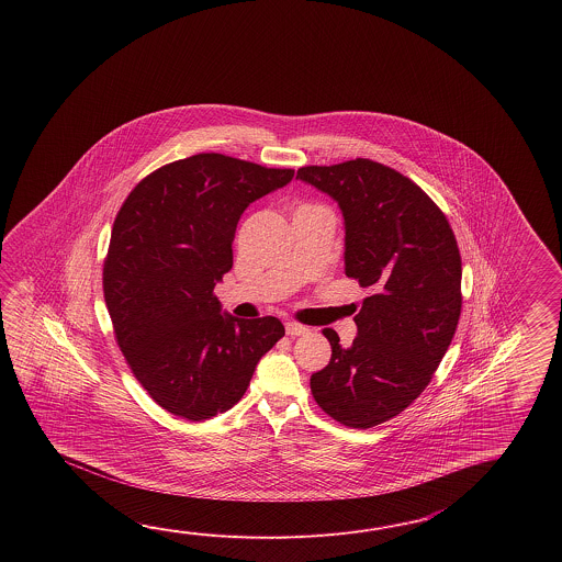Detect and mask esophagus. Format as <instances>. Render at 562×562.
I'll return each instance as SVG.
<instances>
[{
  "label": "esophagus",
  "instance_id": "obj_1",
  "mask_svg": "<svg viewBox=\"0 0 562 562\" xmlns=\"http://www.w3.org/2000/svg\"><path fill=\"white\" fill-rule=\"evenodd\" d=\"M286 335L291 337H297V335H305L310 329L305 325H299V323L289 322L285 325Z\"/></svg>",
  "mask_w": 562,
  "mask_h": 562
}]
</instances>
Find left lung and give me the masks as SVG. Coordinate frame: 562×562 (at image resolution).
<instances>
[{
  "instance_id": "left-lung-1",
  "label": "left lung",
  "mask_w": 562,
  "mask_h": 562,
  "mask_svg": "<svg viewBox=\"0 0 562 562\" xmlns=\"http://www.w3.org/2000/svg\"><path fill=\"white\" fill-rule=\"evenodd\" d=\"M297 179L339 204L346 276L371 291L351 346L323 329L331 359L311 375V394L339 424L373 428L426 390L452 344L462 310L454 233L416 182L368 158L299 168Z\"/></svg>"
}]
</instances>
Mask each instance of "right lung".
Wrapping results in <instances>:
<instances>
[{
	"label": "right lung",
	"mask_w": 562,
	"mask_h": 562,
	"mask_svg": "<svg viewBox=\"0 0 562 562\" xmlns=\"http://www.w3.org/2000/svg\"><path fill=\"white\" fill-rule=\"evenodd\" d=\"M293 175L206 153L158 168L122 204L104 299L132 373L170 414L201 422L231 409L285 335L277 317L223 313L213 289L233 267L245 209Z\"/></svg>",
	"instance_id": "1"
}]
</instances>
